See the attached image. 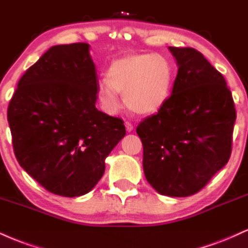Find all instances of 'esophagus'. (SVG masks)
Segmentation results:
<instances>
[{
  "label": "esophagus",
  "instance_id": "obj_1",
  "mask_svg": "<svg viewBox=\"0 0 248 248\" xmlns=\"http://www.w3.org/2000/svg\"><path fill=\"white\" fill-rule=\"evenodd\" d=\"M125 127H126V131L127 132H131V131H133V124L131 123V122H125Z\"/></svg>",
  "mask_w": 248,
  "mask_h": 248
}]
</instances>
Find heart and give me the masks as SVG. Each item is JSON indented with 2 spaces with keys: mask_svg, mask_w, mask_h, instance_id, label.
I'll return each instance as SVG.
<instances>
[{
  "mask_svg": "<svg viewBox=\"0 0 248 248\" xmlns=\"http://www.w3.org/2000/svg\"><path fill=\"white\" fill-rule=\"evenodd\" d=\"M175 68L170 58L159 53H135L111 61L107 77L96 84L102 109L116 113L122 107L121 93L126 104L141 115L156 112L171 94Z\"/></svg>",
  "mask_w": 248,
  "mask_h": 248,
  "instance_id": "1",
  "label": "heart"
}]
</instances>
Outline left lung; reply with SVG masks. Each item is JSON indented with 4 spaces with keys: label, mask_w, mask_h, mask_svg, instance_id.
I'll list each match as a JSON object with an SVG mask.
<instances>
[{
    "label": "left lung",
    "mask_w": 248,
    "mask_h": 248,
    "mask_svg": "<svg viewBox=\"0 0 248 248\" xmlns=\"http://www.w3.org/2000/svg\"><path fill=\"white\" fill-rule=\"evenodd\" d=\"M170 51L179 71L171 95L156 115L137 126L146 180L158 193H199L228 164L237 112L222 73L193 47Z\"/></svg>",
    "instance_id": "obj_1"
}]
</instances>
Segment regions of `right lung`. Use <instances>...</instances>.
Masks as SVG:
<instances>
[{
  "instance_id": "1",
  "label": "right lung",
  "mask_w": 248,
  "mask_h": 248,
  "mask_svg": "<svg viewBox=\"0 0 248 248\" xmlns=\"http://www.w3.org/2000/svg\"><path fill=\"white\" fill-rule=\"evenodd\" d=\"M98 78L89 45L52 46L26 69L8 107L14 153L49 193H89L104 160L126 135L123 119L98 111Z\"/></svg>"
}]
</instances>
